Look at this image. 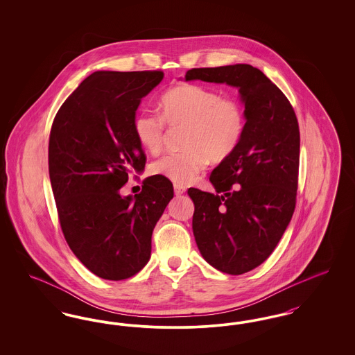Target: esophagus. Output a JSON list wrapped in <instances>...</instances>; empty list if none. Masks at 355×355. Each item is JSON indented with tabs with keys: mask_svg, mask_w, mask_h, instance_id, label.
I'll return each instance as SVG.
<instances>
[{
	"mask_svg": "<svg viewBox=\"0 0 355 355\" xmlns=\"http://www.w3.org/2000/svg\"><path fill=\"white\" fill-rule=\"evenodd\" d=\"M185 191V186L178 185V184H174V193H175V196H181V194H184Z\"/></svg>",
	"mask_w": 355,
	"mask_h": 355,
	"instance_id": "34e87169",
	"label": "esophagus"
}]
</instances>
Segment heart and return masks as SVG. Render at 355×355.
I'll return each mask as SVG.
<instances>
[{"label":"heart","instance_id":"heart-1","mask_svg":"<svg viewBox=\"0 0 355 355\" xmlns=\"http://www.w3.org/2000/svg\"><path fill=\"white\" fill-rule=\"evenodd\" d=\"M159 109L161 116L139 112L133 129L139 145L155 154L164 146L165 123L170 128H185L184 150L166 154L150 165L152 174L178 185L194 181L209 159L220 162L232 155L245 130L242 105L202 85L171 87L162 94Z\"/></svg>","mask_w":355,"mask_h":355}]
</instances>
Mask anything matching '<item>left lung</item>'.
I'll return each mask as SVG.
<instances>
[{"label": "left lung", "instance_id": "1", "mask_svg": "<svg viewBox=\"0 0 355 355\" xmlns=\"http://www.w3.org/2000/svg\"><path fill=\"white\" fill-rule=\"evenodd\" d=\"M238 89L245 130L226 159L210 174L216 194L190 187L193 234L205 261L239 275L269 258L295 209L300 128L286 96L248 64L190 69L185 81Z\"/></svg>", "mask_w": 355, "mask_h": 355}]
</instances>
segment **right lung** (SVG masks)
Listing matches in <instances>:
<instances>
[{
	"label": "right lung",
	"mask_w": 355,
	"mask_h": 355,
	"mask_svg": "<svg viewBox=\"0 0 355 355\" xmlns=\"http://www.w3.org/2000/svg\"><path fill=\"white\" fill-rule=\"evenodd\" d=\"M162 71H94L57 112L49 137V175L69 248L97 277H133L150 258L155 223L174 196L169 180L152 175L142 191L122 197L146 157L133 122L141 100Z\"/></svg>",
	"instance_id": "obj_1"
}]
</instances>
